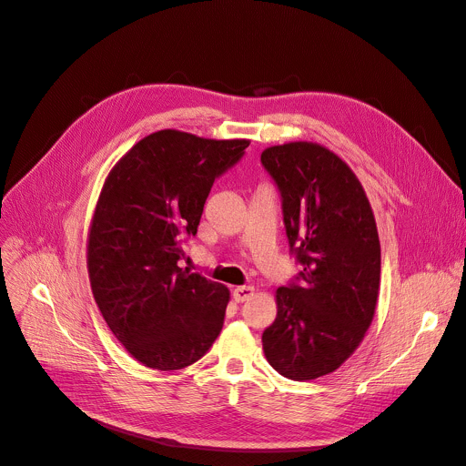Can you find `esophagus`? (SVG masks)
<instances>
[{"mask_svg": "<svg viewBox=\"0 0 466 466\" xmlns=\"http://www.w3.org/2000/svg\"><path fill=\"white\" fill-rule=\"evenodd\" d=\"M252 293H255V288H252V286H238L232 295H234V301L236 303H243V301H247L250 298Z\"/></svg>", "mask_w": 466, "mask_h": 466, "instance_id": "esophagus-1", "label": "esophagus"}]
</instances>
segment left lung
I'll use <instances>...</instances> for the list:
<instances>
[{
	"label": "left lung",
	"mask_w": 466,
	"mask_h": 466,
	"mask_svg": "<svg viewBox=\"0 0 466 466\" xmlns=\"http://www.w3.org/2000/svg\"><path fill=\"white\" fill-rule=\"evenodd\" d=\"M260 161L280 193L289 252L301 266L277 289L264 353L280 375L310 380L340 368L373 319L380 279L377 227L360 182L325 147H271Z\"/></svg>",
	"instance_id": "left-lung-1"
}]
</instances>
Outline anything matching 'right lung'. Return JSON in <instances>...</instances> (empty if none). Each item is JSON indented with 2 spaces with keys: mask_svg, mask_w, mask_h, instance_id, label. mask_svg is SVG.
Masks as SVG:
<instances>
[{
  "mask_svg": "<svg viewBox=\"0 0 466 466\" xmlns=\"http://www.w3.org/2000/svg\"><path fill=\"white\" fill-rule=\"evenodd\" d=\"M248 141L161 130L109 173L89 234L95 301L116 340L148 368L180 370L208 353L230 293L178 266L214 182Z\"/></svg>",
  "mask_w": 466,
  "mask_h": 466,
  "instance_id": "right-lung-1",
  "label": "right lung"
}]
</instances>
